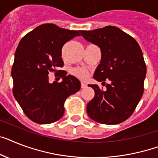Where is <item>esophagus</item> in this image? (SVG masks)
Segmentation results:
<instances>
[{
	"instance_id": "obj_1",
	"label": "esophagus",
	"mask_w": 158,
	"mask_h": 158,
	"mask_svg": "<svg viewBox=\"0 0 158 158\" xmlns=\"http://www.w3.org/2000/svg\"><path fill=\"white\" fill-rule=\"evenodd\" d=\"M86 86H87V85L85 84V82H81V87L82 89L85 88V87H86Z\"/></svg>"
}]
</instances>
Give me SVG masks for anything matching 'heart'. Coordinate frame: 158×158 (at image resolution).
Instances as JSON below:
<instances>
[{
  "label": "heart",
  "mask_w": 158,
  "mask_h": 158,
  "mask_svg": "<svg viewBox=\"0 0 158 158\" xmlns=\"http://www.w3.org/2000/svg\"><path fill=\"white\" fill-rule=\"evenodd\" d=\"M71 73L72 75H73L74 77L79 78L81 80H85L88 77L89 72L84 68H74L71 70Z\"/></svg>",
  "instance_id": "heart-1"
}]
</instances>
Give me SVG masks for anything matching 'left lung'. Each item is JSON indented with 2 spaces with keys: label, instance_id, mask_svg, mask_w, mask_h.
<instances>
[{
  "label": "left lung",
  "instance_id": "8db88e82",
  "mask_svg": "<svg viewBox=\"0 0 158 158\" xmlns=\"http://www.w3.org/2000/svg\"><path fill=\"white\" fill-rule=\"evenodd\" d=\"M81 34L101 49V62L94 78L102 85L109 81L106 90L89 85L95 94L87 104L88 115L103 124L122 123L135 111L144 93L146 64L141 48L131 35L113 26Z\"/></svg>",
  "mask_w": 158,
  "mask_h": 158
}]
</instances>
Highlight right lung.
<instances>
[{
	"label": "right lung",
	"instance_id": "right-lung-1",
	"mask_svg": "<svg viewBox=\"0 0 158 158\" xmlns=\"http://www.w3.org/2000/svg\"><path fill=\"white\" fill-rule=\"evenodd\" d=\"M81 31H69L52 23L43 24L25 35L17 48L12 67L13 94L23 112L35 123L48 124L63 116L65 100L77 93L81 83L66 76L62 48L80 36ZM60 71L61 82H49L48 74Z\"/></svg>",
	"mask_w": 158,
	"mask_h": 158
}]
</instances>
